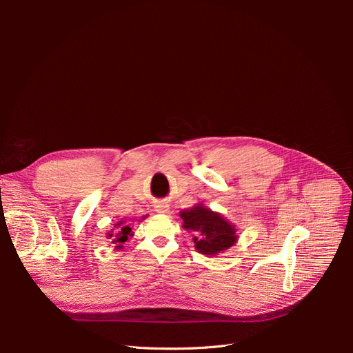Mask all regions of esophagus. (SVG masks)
Masks as SVG:
<instances>
[{
    "label": "esophagus",
    "mask_w": 353,
    "mask_h": 353,
    "mask_svg": "<svg viewBox=\"0 0 353 353\" xmlns=\"http://www.w3.org/2000/svg\"><path fill=\"white\" fill-rule=\"evenodd\" d=\"M168 210H169V205L166 201H157L154 205L156 213H168Z\"/></svg>",
    "instance_id": "1"
}]
</instances>
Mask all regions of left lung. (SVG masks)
I'll use <instances>...</instances> for the list:
<instances>
[{
  "instance_id": "left-lung-1",
  "label": "left lung",
  "mask_w": 353,
  "mask_h": 353,
  "mask_svg": "<svg viewBox=\"0 0 353 353\" xmlns=\"http://www.w3.org/2000/svg\"><path fill=\"white\" fill-rule=\"evenodd\" d=\"M183 227L193 232L194 248L199 253L215 256L230 249L237 241L236 228L221 213L213 212L203 205L179 212Z\"/></svg>"
}]
</instances>
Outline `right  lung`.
<instances>
[{
    "mask_svg": "<svg viewBox=\"0 0 353 353\" xmlns=\"http://www.w3.org/2000/svg\"><path fill=\"white\" fill-rule=\"evenodd\" d=\"M126 221H123V219H121L119 222L116 223L114 225V228H117V232H116V236H114V239H113V241L112 243H114V244H117L116 248H122V243H125L128 239H130L131 236H132V228L128 225V223H125ZM113 236V234H112ZM112 236H109V237H112Z\"/></svg>",
    "mask_w": 353,
    "mask_h": 353,
    "instance_id": "1",
    "label": "right lung"
}]
</instances>
